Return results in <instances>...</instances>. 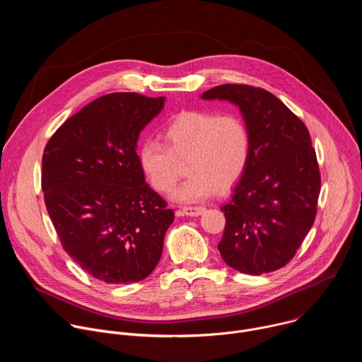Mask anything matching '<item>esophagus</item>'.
<instances>
[{
  "instance_id": "1",
  "label": "esophagus",
  "mask_w": 362,
  "mask_h": 362,
  "mask_svg": "<svg viewBox=\"0 0 362 362\" xmlns=\"http://www.w3.org/2000/svg\"><path fill=\"white\" fill-rule=\"evenodd\" d=\"M182 212L186 216H199L204 212V208L203 206H185V208H182Z\"/></svg>"
}]
</instances>
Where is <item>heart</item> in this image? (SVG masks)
I'll use <instances>...</instances> for the list:
<instances>
[{"label": "heart", "instance_id": "b5f03b06", "mask_svg": "<svg viewBox=\"0 0 362 362\" xmlns=\"http://www.w3.org/2000/svg\"><path fill=\"white\" fill-rule=\"evenodd\" d=\"M165 144L146 140L139 147V165L158 192H169L186 162L187 179L173 190L182 203L203 200L215 189L232 187L250 158V134L242 117L209 110H185L163 130Z\"/></svg>", "mask_w": 362, "mask_h": 362}]
</instances>
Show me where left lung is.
<instances>
[{
  "mask_svg": "<svg viewBox=\"0 0 362 362\" xmlns=\"http://www.w3.org/2000/svg\"><path fill=\"white\" fill-rule=\"evenodd\" d=\"M200 97L233 103L250 134L249 163L222 206V259L247 275L276 271L295 256L317 216L321 176L309 132L259 87L222 84Z\"/></svg>",
  "mask_w": 362,
  "mask_h": 362,
  "instance_id": "1",
  "label": "left lung"
}]
</instances>
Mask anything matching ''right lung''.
<instances>
[{
	"label": "right lung",
	"instance_id": "add662e5",
	"mask_svg": "<svg viewBox=\"0 0 362 362\" xmlns=\"http://www.w3.org/2000/svg\"><path fill=\"white\" fill-rule=\"evenodd\" d=\"M165 97L101 95L66 120L42 154L41 187L64 250L93 278L132 284L160 261L175 214L146 183L140 132Z\"/></svg>",
	"mask_w": 362,
	"mask_h": 362
}]
</instances>
